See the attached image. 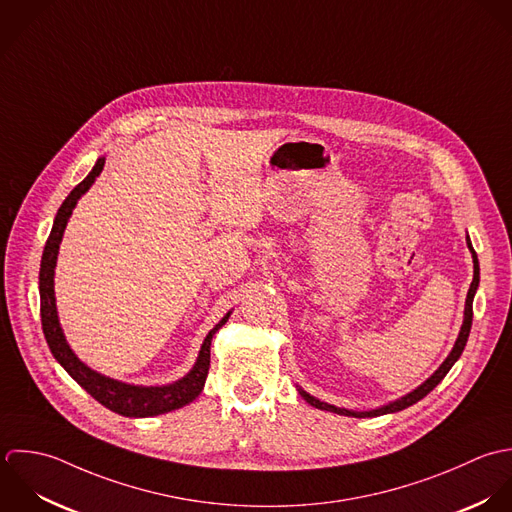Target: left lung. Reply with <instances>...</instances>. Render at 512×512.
<instances>
[{
  "label": "left lung",
  "instance_id": "obj_1",
  "mask_svg": "<svg viewBox=\"0 0 512 512\" xmlns=\"http://www.w3.org/2000/svg\"><path fill=\"white\" fill-rule=\"evenodd\" d=\"M467 246L471 250V256H473V282H471V288L467 292V300H465V316H463V326H461V332H459V338L455 341L451 353L447 355V359L439 365V369L429 377L425 379L419 387H415L411 393L387 403V405H381L377 409H369V411H353V409H343V407H336L332 403H326V401H320L318 397L310 395L308 391H304L302 387H298V393L316 409H322V411H332V413H338V415H345V417H379V415H387V413H397V411H403L407 407H411L413 403L421 401L429 391H433L441 381L443 377L449 373V369L455 365V361L461 357L467 340H469V334H471V324H473V298L477 294V288H479V280H481V272H479V258H477V252L473 250V244H471V238L467 234Z\"/></svg>",
  "mask_w": 512,
  "mask_h": 512
}]
</instances>
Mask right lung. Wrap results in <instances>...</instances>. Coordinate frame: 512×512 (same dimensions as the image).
Instances as JSON below:
<instances>
[{"label": "right lung", "instance_id": "1", "mask_svg": "<svg viewBox=\"0 0 512 512\" xmlns=\"http://www.w3.org/2000/svg\"><path fill=\"white\" fill-rule=\"evenodd\" d=\"M105 167V157H99L93 171L85 176L63 200L59 206L51 234L45 242V250L41 256V268H39V298H41V326L47 345L53 353V357L61 363V367L91 395L95 397L101 405L107 409L123 415V417H153V415H163L174 409H180L194 401L200 391L204 389V381L208 375L210 367V343L212 336L228 322L230 314L228 312L202 341L198 357L192 365V369L180 377L178 381H172L167 385H135V383H125L113 377H107L89 365H85L75 351L69 347L65 340V334L59 324L57 316V306H55V266H57V254H59V244L63 240L65 226L73 214V208L77 206L79 198L91 188V184L97 180Z\"/></svg>", "mask_w": 512, "mask_h": 512}]
</instances>
